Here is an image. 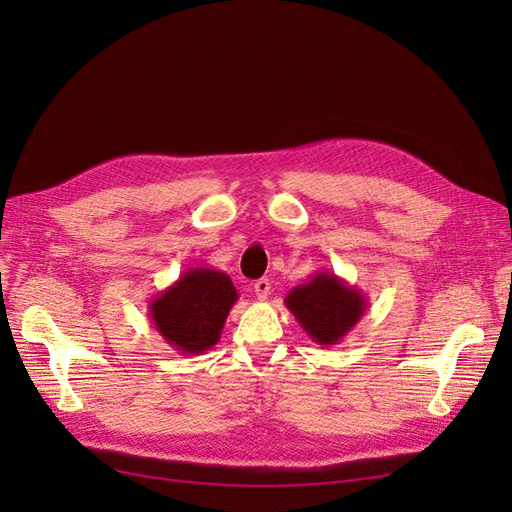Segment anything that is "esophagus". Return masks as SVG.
Masks as SVG:
<instances>
[{"label": "esophagus", "mask_w": 512, "mask_h": 512, "mask_svg": "<svg viewBox=\"0 0 512 512\" xmlns=\"http://www.w3.org/2000/svg\"><path fill=\"white\" fill-rule=\"evenodd\" d=\"M254 292H256V297H258L260 301H265V299L269 297L271 282L267 280V277H262V280H258V282L254 284Z\"/></svg>", "instance_id": "obj_1"}]
</instances>
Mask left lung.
<instances>
[{"instance_id": "1", "label": "left lung", "mask_w": 512, "mask_h": 512, "mask_svg": "<svg viewBox=\"0 0 512 512\" xmlns=\"http://www.w3.org/2000/svg\"><path fill=\"white\" fill-rule=\"evenodd\" d=\"M286 307L318 346H335L367 312L365 294L331 271H318L312 280L292 288Z\"/></svg>"}]
</instances>
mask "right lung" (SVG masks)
<instances>
[{
	"label": "right lung",
	"instance_id": "obj_1",
	"mask_svg": "<svg viewBox=\"0 0 512 512\" xmlns=\"http://www.w3.org/2000/svg\"><path fill=\"white\" fill-rule=\"evenodd\" d=\"M239 292L224 271L192 267L149 301L153 327L183 356H198L220 342Z\"/></svg>",
	"mask_w": 512,
	"mask_h": 512
}]
</instances>
